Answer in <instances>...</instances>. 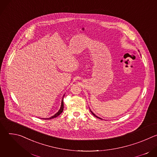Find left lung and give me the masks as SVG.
Wrapping results in <instances>:
<instances>
[{"label":"left lung","instance_id":"left-lung-1","mask_svg":"<svg viewBox=\"0 0 157 157\" xmlns=\"http://www.w3.org/2000/svg\"><path fill=\"white\" fill-rule=\"evenodd\" d=\"M90 111H91V113H92V114H93V116H95V117H97V118H99V119H101V118H99V117H98V116H96V115H95V114H94V113H93V112H92V111H91V109H90Z\"/></svg>","mask_w":157,"mask_h":157}]
</instances>
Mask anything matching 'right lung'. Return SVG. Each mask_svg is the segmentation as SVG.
<instances>
[{
  "label": "right lung",
  "instance_id": "right-lung-1",
  "mask_svg": "<svg viewBox=\"0 0 157 157\" xmlns=\"http://www.w3.org/2000/svg\"><path fill=\"white\" fill-rule=\"evenodd\" d=\"M63 109H64V104H63V98L62 101H61V107H60L59 111L58 112V113H57L56 114H55L53 116H52V117H50V118H48V119H53V118H55V117H58L59 115H60V114H61V113H62L63 110Z\"/></svg>",
  "mask_w": 157,
  "mask_h": 157
}]
</instances>
